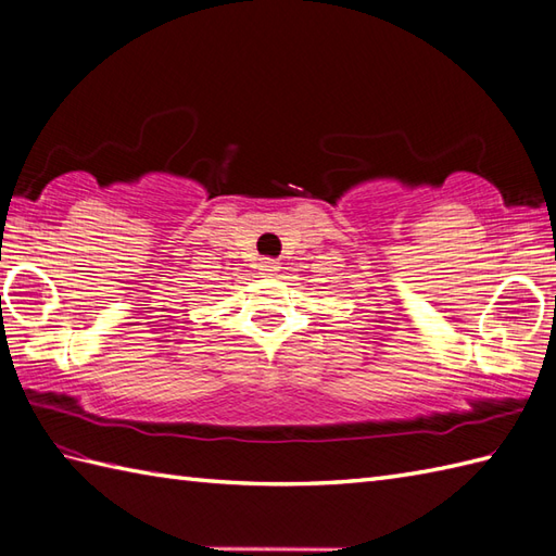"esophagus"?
Wrapping results in <instances>:
<instances>
[{"mask_svg":"<svg viewBox=\"0 0 556 556\" xmlns=\"http://www.w3.org/2000/svg\"><path fill=\"white\" fill-rule=\"evenodd\" d=\"M257 269H260V275L271 277V275H277L279 263H277V260H271V257H263V260H260V263H257Z\"/></svg>","mask_w":556,"mask_h":556,"instance_id":"34e87169","label":"esophagus"}]
</instances>
